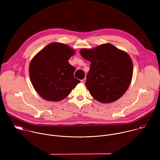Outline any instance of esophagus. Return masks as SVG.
I'll list each match as a JSON object with an SVG mask.
<instances>
[{"instance_id": "obj_1", "label": "esophagus", "mask_w": 160, "mask_h": 160, "mask_svg": "<svg viewBox=\"0 0 160 160\" xmlns=\"http://www.w3.org/2000/svg\"><path fill=\"white\" fill-rule=\"evenodd\" d=\"M85 81H86V78H83V79L81 80V82H82V83H85Z\"/></svg>"}]
</instances>
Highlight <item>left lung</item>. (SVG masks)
Listing matches in <instances>:
<instances>
[{"label": "left lung", "instance_id": "left-lung-1", "mask_svg": "<svg viewBox=\"0 0 160 160\" xmlns=\"http://www.w3.org/2000/svg\"><path fill=\"white\" fill-rule=\"evenodd\" d=\"M80 53L91 62L85 82L90 95L102 103L120 99L132 78L133 64L129 55L111 43L83 49Z\"/></svg>", "mask_w": 160, "mask_h": 160}]
</instances>
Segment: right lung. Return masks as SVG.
<instances>
[{"mask_svg":"<svg viewBox=\"0 0 160 160\" xmlns=\"http://www.w3.org/2000/svg\"><path fill=\"white\" fill-rule=\"evenodd\" d=\"M75 51L68 45L54 42L48 45L32 59L29 66L31 82L45 100L59 101L80 83L74 77L75 68L68 60Z\"/></svg>","mask_w":160,"mask_h":160,"instance_id":"1","label":"right lung"}]
</instances>
